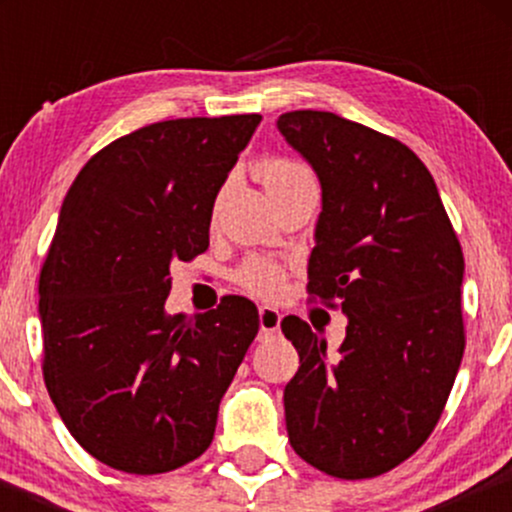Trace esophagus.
<instances>
[{
    "mask_svg": "<svg viewBox=\"0 0 512 512\" xmlns=\"http://www.w3.org/2000/svg\"><path fill=\"white\" fill-rule=\"evenodd\" d=\"M281 325V315L276 308H269V305H262L260 308V332L262 334H276Z\"/></svg>",
    "mask_w": 512,
    "mask_h": 512,
    "instance_id": "34e87169",
    "label": "esophagus"
}]
</instances>
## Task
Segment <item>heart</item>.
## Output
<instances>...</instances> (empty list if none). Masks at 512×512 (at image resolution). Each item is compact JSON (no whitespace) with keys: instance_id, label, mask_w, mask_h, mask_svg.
<instances>
[{"instance_id":"1","label":"heart","mask_w":512,"mask_h":512,"mask_svg":"<svg viewBox=\"0 0 512 512\" xmlns=\"http://www.w3.org/2000/svg\"><path fill=\"white\" fill-rule=\"evenodd\" d=\"M255 173L272 199L289 195V192L301 190V187H315V178L310 168L301 161H293V158H262L255 166ZM238 281L248 291L257 293V296H276V293L284 289V269L267 260H250L238 272Z\"/></svg>"}]
</instances>
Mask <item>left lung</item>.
I'll return each instance as SVG.
<instances>
[{"mask_svg":"<svg viewBox=\"0 0 512 512\" xmlns=\"http://www.w3.org/2000/svg\"><path fill=\"white\" fill-rule=\"evenodd\" d=\"M276 127L322 187L308 293L349 317L337 351L301 317L281 320L301 356L284 390L291 448L332 477H380L426 443L455 383L460 240L409 146L325 110Z\"/></svg>","mask_w":512,"mask_h":512,"instance_id":"left-lung-1","label":"left lung"}]
</instances>
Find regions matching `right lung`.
<instances>
[{"instance_id":"1","label":"right lung","mask_w":512,"mask_h":512,"mask_svg":"<svg viewBox=\"0 0 512 512\" xmlns=\"http://www.w3.org/2000/svg\"><path fill=\"white\" fill-rule=\"evenodd\" d=\"M260 120L142 127L91 156L64 197L38 284L43 378L76 443L108 467L161 474L211 445L260 315L243 296L168 315L170 264L209 248L214 199Z\"/></svg>"}]
</instances>
